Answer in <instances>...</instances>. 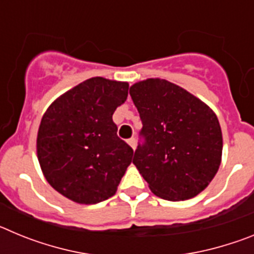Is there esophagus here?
<instances>
[{
    "instance_id": "obj_1",
    "label": "esophagus",
    "mask_w": 254,
    "mask_h": 254,
    "mask_svg": "<svg viewBox=\"0 0 254 254\" xmlns=\"http://www.w3.org/2000/svg\"><path fill=\"white\" fill-rule=\"evenodd\" d=\"M128 145H129V146H131L133 150L136 149V138H134V137L129 138V140H128Z\"/></svg>"
}]
</instances>
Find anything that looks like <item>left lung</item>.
Masks as SVG:
<instances>
[{
    "label": "left lung",
    "mask_w": 254,
    "mask_h": 254,
    "mask_svg": "<svg viewBox=\"0 0 254 254\" xmlns=\"http://www.w3.org/2000/svg\"><path fill=\"white\" fill-rule=\"evenodd\" d=\"M129 95L142 121L133 164L154 194L183 201L201 193L221 163L216 114L183 87L163 78L136 82Z\"/></svg>",
    "instance_id": "8db88e82"
}]
</instances>
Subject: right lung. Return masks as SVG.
Instances as JSON below:
<instances>
[{"label": "right lung", "mask_w": 254, "mask_h": 254, "mask_svg": "<svg viewBox=\"0 0 254 254\" xmlns=\"http://www.w3.org/2000/svg\"><path fill=\"white\" fill-rule=\"evenodd\" d=\"M128 82L91 77L57 98L44 113L37 154L47 182L77 203L105 201L132 161L133 150L117 136L113 113Z\"/></svg>", "instance_id": "obj_1"}]
</instances>
